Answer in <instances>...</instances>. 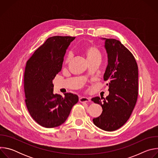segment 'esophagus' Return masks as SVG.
<instances>
[{"label": "esophagus", "instance_id": "1", "mask_svg": "<svg viewBox=\"0 0 158 158\" xmlns=\"http://www.w3.org/2000/svg\"><path fill=\"white\" fill-rule=\"evenodd\" d=\"M91 101L90 99L87 98H85V97H81L79 98V102H89Z\"/></svg>", "mask_w": 158, "mask_h": 158}]
</instances>
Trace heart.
<instances>
[{"label": "heart", "instance_id": "1", "mask_svg": "<svg viewBox=\"0 0 158 158\" xmlns=\"http://www.w3.org/2000/svg\"><path fill=\"white\" fill-rule=\"evenodd\" d=\"M84 54L86 56L87 60H91L94 59H101V55L99 51L94 46H87L84 49ZM72 58V54H69L67 56L65 62H68Z\"/></svg>", "mask_w": 158, "mask_h": 158}]
</instances>
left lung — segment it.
I'll return each mask as SVG.
<instances>
[{"instance_id": "1", "label": "left lung", "mask_w": 158, "mask_h": 158, "mask_svg": "<svg viewBox=\"0 0 158 158\" xmlns=\"http://www.w3.org/2000/svg\"><path fill=\"white\" fill-rule=\"evenodd\" d=\"M107 54V65L104 80L108 81L109 95L91 100L101 104L100 116L93 119L99 128L113 131L129 119L138 95V67L132 53L121 42L114 39L102 38Z\"/></svg>"}]
</instances>
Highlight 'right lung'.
Masks as SVG:
<instances>
[{"instance_id": "right-lung-1", "label": "right lung", "mask_w": 158, "mask_h": 158, "mask_svg": "<svg viewBox=\"0 0 158 158\" xmlns=\"http://www.w3.org/2000/svg\"><path fill=\"white\" fill-rule=\"evenodd\" d=\"M75 37L48 38L27 60L24 79L26 104L31 117L47 128L57 127L68 118L79 100L77 95L54 94L52 83L62 69L64 57Z\"/></svg>"}]
</instances>
